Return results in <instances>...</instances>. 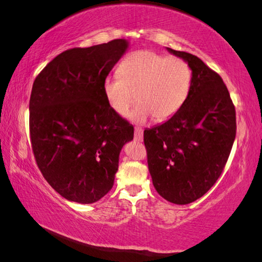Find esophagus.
<instances>
[{"instance_id": "obj_1", "label": "esophagus", "mask_w": 262, "mask_h": 262, "mask_svg": "<svg viewBox=\"0 0 262 262\" xmlns=\"http://www.w3.org/2000/svg\"><path fill=\"white\" fill-rule=\"evenodd\" d=\"M135 139L137 141H143L144 135H143V130H141V128H139V127L135 128Z\"/></svg>"}]
</instances>
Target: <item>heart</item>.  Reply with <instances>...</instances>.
<instances>
[{"instance_id":"obj_1","label":"heart","mask_w":262,"mask_h":262,"mask_svg":"<svg viewBox=\"0 0 262 262\" xmlns=\"http://www.w3.org/2000/svg\"><path fill=\"white\" fill-rule=\"evenodd\" d=\"M191 87V69L178 57H167L152 50L128 55L119 64V75L103 80V94L109 107L125 115L137 99L139 103L127 117L143 123L149 117L162 122L172 117L186 101Z\"/></svg>"}]
</instances>
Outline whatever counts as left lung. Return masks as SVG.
Here are the masks:
<instances>
[{
	"label": "left lung",
	"instance_id": "1",
	"mask_svg": "<svg viewBox=\"0 0 262 262\" xmlns=\"http://www.w3.org/2000/svg\"><path fill=\"white\" fill-rule=\"evenodd\" d=\"M192 71L183 107L144 131L148 170L158 193L177 205L193 203L212 187L236 137V113L222 78L194 55L167 48Z\"/></svg>",
	"mask_w": 262,
	"mask_h": 262
}]
</instances>
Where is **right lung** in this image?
I'll return each mask as SVG.
<instances>
[{"label":"right lung","instance_id":"1","mask_svg":"<svg viewBox=\"0 0 262 262\" xmlns=\"http://www.w3.org/2000/svg\"><path fill=\"white\" fill-rule=\"evenodd\" d=\"M116 39L57 55L35 78L30 134L35 161L67 200L93 204L112 190L134 126L109 107L103 80L128 49Z\"/></svg>","mask_w":262,"mask_h":262}]
</instances>
